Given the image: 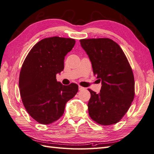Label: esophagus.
I'll return each instance as SVG.
<instances>
[{"instance_id":"34e87169","label":"esophagus","mask_w":154,"mask_h":154,"mask_svg":"<svg viewBox=\"0 0 154 154\" xmlns=\"http://www.w3.org/2000/svg\"><path fill=\"white\" fill-rule=\"evenodd\" d=\"M78 88H79V91H83V90L85 89L84 87H82V86H80V85L78 87Z\"/></svg>"}]
</instances>
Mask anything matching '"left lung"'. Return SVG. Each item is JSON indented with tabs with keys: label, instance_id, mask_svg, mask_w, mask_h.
I'll return each instance as SVG.
<instances>
[{
	"label": "left lung",
	"instance_id": "8db88e82",
	"mask_svg": "<svg viewBox=\"0 0 154 154\" xmlns=\"http://www.w3.org/2000/svg\"><path fill=\"white\" fill-rule=\"evenodd\" d=\"M80 42L89 57L94 74L102 85L99 94L88 89V114L102 125L118 123L127 113L135 95L134 77L128 60L120 46L110 38Z\"/></svg>",
	"mask_w": 154,
	"mask_h": 154
}]
</instances>
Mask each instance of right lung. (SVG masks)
Wrapping results in <instances>:
<instances>
[{"instance_id":"add662e5","label":"right lung","mask_w":154,"mask_h":154,"mask_svg":"<svg viewBox=\"0 0 154 154\" xmlns=\"http://www.w3.org/2000/svg\"><path fill=\"white\" fill-rule=\"evenodd\" d=\"M75 42L74 39L58 36L42 39L32 47L22 64L18 83L22 103L41 124L49 125L62 117L66 103L78 91L75 83L63 85L56 79Z\"/></svg>"}]
</instances>
